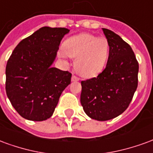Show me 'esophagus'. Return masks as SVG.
<instances>
[{
	"label": "esophagus",
	"mask_w": 153,
	"mask_h": 153,
	"mask_svg": "<svg viewBox=\"0 0 153 153\" xmlns=\"http://www.w3.org/2000/svg\"><path fill=\"white\" fill-rule=\"evenodd\" d=\"M71 80H72L73 82H76V81H79V79L78 77L75 76V75H73V76H72V78H71Z\"/></svg>",
	"instance_id": "obj_1"
}]
</instances>
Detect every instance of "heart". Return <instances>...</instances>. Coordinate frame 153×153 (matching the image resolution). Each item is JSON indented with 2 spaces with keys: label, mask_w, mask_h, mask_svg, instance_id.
Masks as SVG:
<instances>
[{
  "label": "heart",
  "mask_w": 153,
  "mask_h": 153,
  "mask_svg": "<svg viewBox=\"0 0 153 153\" xmlns=\"http://www.w3.org/2000/svg\"><path fill=\"white\" fill-rule=\"evenodd\" d=\"M110 52L106 38H97L90 33H80L65 41L59 51L60 57L70 56L74 60V68L81 76L94 77L106 65Z\"/></svg>",
  "instance_id": "1"
}]
</instances>
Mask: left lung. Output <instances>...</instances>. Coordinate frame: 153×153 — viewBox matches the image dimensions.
<instances>
[{"label":"left lung","mask_w":153,"mask_h":153,"mask_svg":"<svg viewBox=\"0 0 153 153\" xmlns=\"http://www.w3.org/2000/svg\"><path fill=\"white\" fill-rule=\"evenodd\" d=\"M109 42L106 69L96 78L82 81L80 102L91 119L109 120L125 111L138 87V63L131 47L119 35L102 28Z\"/></svg>","instance_id":"1"}]
</instances>
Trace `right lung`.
<instances>
[{"mask_svg": "<svg viewBox=\"0 0 153 153\" xmlns=\"http://www.w3.org/2000/svg\"><path fill=\"white\" fill-rule=\"evenodd\" d=\"M70 29L42 27L22 40L5 68V90L23 118L42 121L53 115L71 74L52 67L60 41Z\"/></svg>", "mask_w": 153, "mask_h": 153, "instance_id": "right-lung-1", "label": "right lung"}]
</instances>
